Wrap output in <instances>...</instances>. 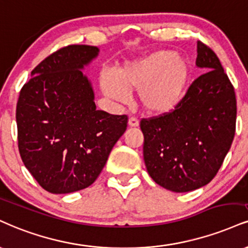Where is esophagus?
Returning a JSON list of instances; mask_svg holds the SVG:
<instances>
[{
	"mask_svg": "<svg viewBox=\"0 0 248 248\" xmlns=\"http://www.w3.org/2000/svg\"><path fill=\"white\" fill-rule=\"evenodd\" d=\"M139 124H140L139 120H137L136 118H134V116L129 118V120H128V126L129 127H139Z\"/></svg>",
	"mask_w": 248,
	"mask_h": 248,
	"instance_id": "esophagus-1",
	"label": "esophagus"
}]
</instances>
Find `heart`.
I'll list each match as a JSON object with an SVG mask.
<instances>
[{
    "instance_id": "b5f03b06",
    "label": "heart",
    "mask_w": 248,
    "mask_h": 248,
    "mask_svg": "<svg viewBox=\"0 0 248 248\" xmlns=\"http://www.w3.org/2000/svg\"><path fill=\"white\" fill-rule=\"evenodd\" d=\"M190 75L192 67L186 58L173 50H158L124 63L116 76L104 73L100 86L107 97L120 103L128 100V90L140 91L143 108L150 114L164 115L181 105Z\"/></svg>"
}]
</instances>
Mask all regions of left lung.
I'll return each mask as SVG.
<instances>
[{"mask_svg": "<svg viewBox=\"0 0 248 248\" xmlns=\"http://www.w3.org/2000/svg\"><path fill=\"white\" fill-rule=\"evenodd\" d=\"M196 65L205 73L189 86L175 111L142 119L143 157L154 181L175 193L209 184L222 166L235 133L234 89L219 59L198 41Z\"/></svg>", "mask_w": 248, "mask_h": 248, "instance_id": "left-lung-1", "label": "left lung"}]
</instances>
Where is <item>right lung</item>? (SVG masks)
Masks as SVG:
<instances>
[{
    "label": "right lung",
    "mask_w": 248,
    "mask_h": 248,
    "mask_svg": "<svg viewBox=\"0 0 248 248\" xmlns=\"http://www.w3.org/2000/svg\"><path fill=\"white\" fill-rule=\"evenodd\" d=\"M99 54L70 45L32 70L16 108L20 157L38 184L53 194L84 189L95 181L127 129V115L97 109L82 69Z\"/></svg>",
    "instance_id": "1"
}]
</instances>
